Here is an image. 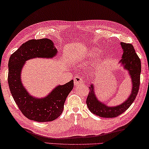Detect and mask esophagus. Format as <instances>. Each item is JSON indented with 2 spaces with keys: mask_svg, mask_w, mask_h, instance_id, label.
Here are the masks:
<instances>
[{
  "mask_svg": "<svg viewBox=\"0 0 149 149\" xmlns=\"http://www.w3.org/2000/svg\"><path fill=\"white\" fill-rule=\"evenodd\" d=\"M83 79H82L81 77L79 76V75H77V76H75L74 78V83L75 85H78L79 84H81L83 82Z\"/></svg>",
  "mask_w": 149,
  "mask_h": 149,
  "instance_id": "obj_1",
  "label": "esophagus"
}]
</instances>
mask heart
I'll list each match as a JSON object with an SVG mask.
<instances>
[{
  "label": "heart",
  "instance_id": "1",
  "mask_svg": "<svg viewBox=\"0 0 149 149\" xmlns=\"http://www.w3.org/2000/svg\"><path fill=\"white\" fill-rule=\"evenodd\" d=\"M97 53H98V50L95 49L94 51H92L91 55L92 56V57H96V56L97 55Z\"/></svg>",
  "mask_w": 149,
  "mask_h": 149
}]
</instances>
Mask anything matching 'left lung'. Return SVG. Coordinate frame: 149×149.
Returning <instances> with one entry per match:
<instances>
[{"mask_svg": "<svg viewBox=\"0 0 149 149\" xmlns=\"http://www.w3.org/2000/svg\"><path fill=\"white\" fill-rule=\"evenodd\" d=\"M121 45L123 49L121 62L124 68L128 70L131 76L133 84L132 92L130 97L122 104L116 107H108L106 104L97 100L94 94V86L92 84L91 86L89 87L90 91L86 99L87 106L92 113L102 118H116L125 112L135 100L139 90L141 72L140 58L136 55L132 44L121 42Z\"/></svg>", "mask_w": 149, "mask_h": 149, "instance_id": "1", "label": "left lung"}]
</instances>
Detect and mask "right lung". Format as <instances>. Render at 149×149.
I'll list each match as a JSON object with an SVG mask.
<instances>
[{
  "label": "right lung",
  "instance_id": "right-lung-1",
  "mask_svg": "<svg viewBox=\"0 0 149 149\" xmlns=\"http://www.w3.org/2000/svg\"><path fill=\"white\" fill-rule=\"evenodd\" d=\"M57 52L52 41L43 38L24 43L10 57L8 74L10 91L19 110L31 120L46 122L59 117L64 108L66 98L74 86L72 80L64 85H58L49 95L41 99L30 96L23 87L20 73L24 62L34 57H53Z\"/></svg>",
  "mask_w": 149,
  "mask_h": 149
}]
</instances>
